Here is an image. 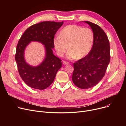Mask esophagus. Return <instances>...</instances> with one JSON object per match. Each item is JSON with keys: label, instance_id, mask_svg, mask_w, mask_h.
<instances>
[{"label": "esophagus", "instance_id": "1", "mask_svg": "<svg viewBox=\"0 0 126 126\" xmlns=\"http://www.w3.org/2000/svg\"><path fill=\"white\" fill-rule=\"evenodd\" d=\"M68 64V62H67V61H63V64H64V65H67V64Z\"/></svg>", "mask_w": 126, "mask_h": 126}]
</instances>
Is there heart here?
<instances>
[{
	"label": "heart",
	"instance_id": "b5f03b06",
	"mask_svg": "<svg viewBox=\"0 0 126 126\" xmlns=\"http://www.w3.org/2000/svg\"><path fill=\"white\" fill-rule=\"evenodd\" d=\"M94 34L89 28H82L76 25H69L64 28L59 36L54 39V44L57 54L63 56L68 49V59H81L86 56L91 48Z\"/></svg>",
	"mask_w": 126,
	"mask_h": 126
}]
</instances>
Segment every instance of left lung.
<instances>
[{"label":"left lung","instance_id":"1","mask_svg":"<svg viewBox=\"0 0 126 126\" xmlns=\"http://www.w3.org/2000/svg\"><path fill=\"white\" fill-rule=\"evenodd\" d=\"M84 22L93 32V46L86 56L74 63L72 80L76 86L86 89L94 86L105 76L110 60V48L108 38L100 26Z\"/></svg>","mask_w":126,"mask_h":126}]
</instances>
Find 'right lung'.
Instances as JSON below:
<instances>
[{"instance_id":"obj_1","label":"right lung","mask_w":126,"mask_h":126,"mask_svg":"<svg viewBox=\"0 0 126 126\" xmlns=\"http://www.w3.org/2000/svg\"><path fill=\"white\" fill-rule=\"evenodd\" d=\"M63 22L43 21L32 25L26 30L19 39L16 47L15 60L19 74L29 87L43 90L54 81L57 72L62 66L61 60L52 52L54 36ZM31 41H37L45 45L46 57L43 62L37 67H32L26 62L24 52Z\"/></svg>"}]
</instances>
